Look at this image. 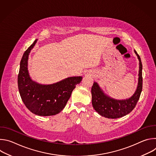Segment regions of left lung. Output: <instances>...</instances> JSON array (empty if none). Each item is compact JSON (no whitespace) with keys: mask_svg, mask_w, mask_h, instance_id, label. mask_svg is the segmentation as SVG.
<instances>
[{"mask_svg":"<svg viewBox=\"0 0 156 156\" xmlns=\"http://www.w3.org/2000/svg\"><path fill=\"white\" fill-rule=\"evenodd\" d=\"M139 60L138 82L135 93L126 99L119 100L108 96L101 88L98 83L94 82L91 88L92 104L96 112L102 117L108 119H119L130 113L140 99L143 87L142 63L141 58L134 51Z\"/></svg>","mask_w":156,"mask_h":156,"instance_id":"obj_1","label":"left lung"}]
</instances>
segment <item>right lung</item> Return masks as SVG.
I'll use <instances>...</instances> for the list:
<instances>
[{"instance_id": "obj_1", "label": "right lung", "mask_w": 156, "mask_h": 156, "mask_svg": "<svg viewBox=\"0 0 156 156\" xmlns=\"http://www.w3.org/2000/svg\"><path fill=\"white\" fill-rule=\"evenodd\" d=\"M37 39L25 52L21 58L18 76V87L21 98L32 113L39 116L54 115L63 109L82 76H72L50 84H40L31 78L28 62L30 53Z\"/></svg>"}]
</instances>
